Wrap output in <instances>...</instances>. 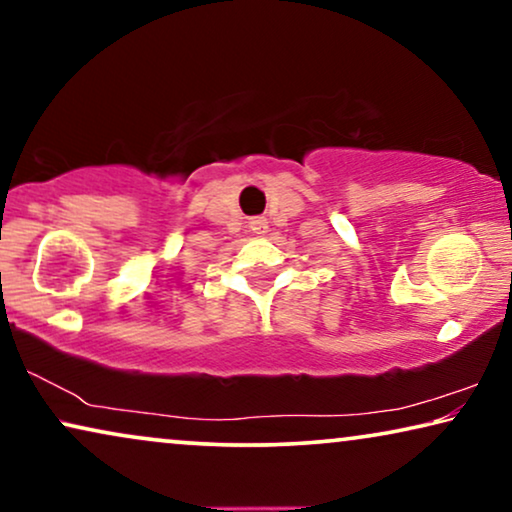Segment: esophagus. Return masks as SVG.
I'll list each match as a JSON object with an SVG mask.
<instances>
[{"mask_svg": "<svg viewBox=\"0 0 512 512\" xmlns=\"http://www.w3.org/2000/svg\"><path fill=\"white\" fill-rule=\"evenodd\" d=\"M249 228L254 230L256 235H265L268 233V219H265V216H256V219L249 221Z\"/></svg>", "mask_w": 512, "mask_h": 512, "instance_id": "obj_1", "label": "esophagus"}]
</instances>
